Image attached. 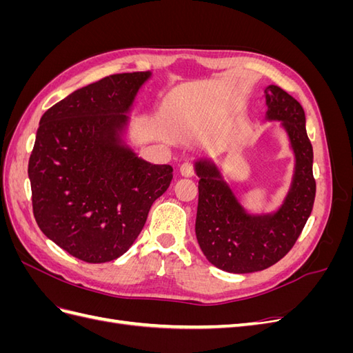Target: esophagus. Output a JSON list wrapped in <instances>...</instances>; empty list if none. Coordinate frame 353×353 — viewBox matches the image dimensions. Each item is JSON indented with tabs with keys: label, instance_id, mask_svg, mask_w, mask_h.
<instances>
[{
	"label": "esophagus",
	"instance_id": "34e87169",
	"mask_svg": "<svg viewBox=\"0 0 353 353\" xmlns=\"http://www.w3.org/2000/svg\"><path fill=\"white\" fill-rule=\"evenodd\" d=\"M179 172H181V175L187 176V178L193 176L194 175V165L191 162H184L183 165L179 166Z\"/></svg>",
	"mask_w": 353,
	"mask_h": 353
}]
</instances>
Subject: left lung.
Instances as JSON below:
<instances>
[{
    "mask_svg": "<svg viewBox=\"0 0 353 353\" xmlns=\"http://www.w3.org/2000/svg\"><path fill=\"white\" fill-rule=\"evenodd\" d=\"M265 99L266 119L283 122L296 159L292 185L279 210L250 215L212 160L200 159L194 163L200 178L196 218L199 245L212 265L234 274L262 271L283 259L301 236L315 200L314 152L306 134L303 108L276 85L265 88Z\"/></svg>",
    "mask_w": 353,
    "mask_h": 353,
    "instance_id": "obj_1",
    "label": "left lung"
}]
</instances>
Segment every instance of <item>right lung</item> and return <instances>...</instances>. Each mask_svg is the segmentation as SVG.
<instances>
[{"mask_svg":"<svg viewBox=\"0 0 353 353\" xmlns=\"http://www.w3.org/2000/svg\"><path fill=\"white\" fill-rule=\"evenodd\" d=\"M150 72L117 73L69 94L39 121L28 175L38 227L88 263L131 248L172 181L169 165L138 157L122 140Z\"/></svg>","mask_w":353,"mask_h":353,"instance_id":"obj_1","label":"right lung"}]
</instances>
